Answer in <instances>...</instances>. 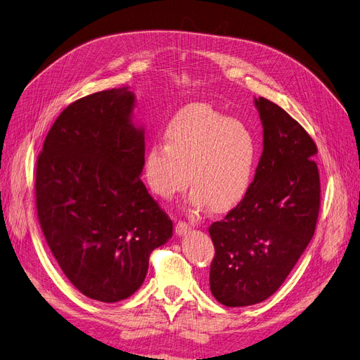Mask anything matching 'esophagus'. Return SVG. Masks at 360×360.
Here are the masks:
<instances>
[{
	"mask_svg": "<svg viewBox=\"0 0 360 360\" xmlns=\"http://www.w3.org/2000/svg\"><path fill=\"white\" fill-rule=\"evenodd\" d=\"M191 231V226H189V224H186V222H177V225H176V234L177 236H184L186 233H189Z\"/></svg>",
	"mask_w": 360,
	"mask_h": 360,
	"instance_id": "34e87169",
	"label": "esophagus"
}]
</instances>
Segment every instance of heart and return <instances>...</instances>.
<instances>
[{
	"label": "heart",
	"mask_w": 360,
	"mask_h": 360,
	"mask_svg": "<svg viewBox=\"0 0 360 360\" xmlns=\"http://www.w3.org/2000/svg\"><path fill=\"white\" fill-rule=\"evenodd\" d=\"M163 144H151L144 158V177L158 197L171 200L192 186L189 204L201 212L222 213L240 202L252 188L259 143L240 120L207 103L186 105L163 129ZM190 177H187V174Z\"/></svg>",
	"instance_id": "1"
}]
</instances>
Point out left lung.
Returning <instances> with one entry per match:
<instances>
[{
    "label": "left lung",
    "mask_w": 360,
    "mask_h": 360,
    "mask_svg": "<svg viewBox=\"0 0 360 360\" xmlns=\"http://www.w3.org/2000/svg\"><path fill=\"white\" fill-rule=\"evenodd\" d=\"M263 124L252 188L221 222L209 228L214 245L210 290L225 307L270 297L309 245L320 210L317 146L296 120L255 97Z\"/></svg>",
    "instance_id": "obj_1"
}]
</instances>
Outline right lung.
I'll use <instances>...</instances> for the list:
<instances>
[{"label":"right lung","mask_w":360,"mask_h":360,"mask_svg":"<svg viewBox=\"0 0 360 360\" xmlns=\"http://www.w3.org/2000/svg\"><path fill=\"white\" fill-rule=\"evenodd\" d=\"M129 86L85 96L64 110L36 171L37 216L63 274L84 296L114 303L143 285L151 250L172 222L141 174L146 130Z\"/></svg>","instance_id":"right-lung-1"}]
</instances>
